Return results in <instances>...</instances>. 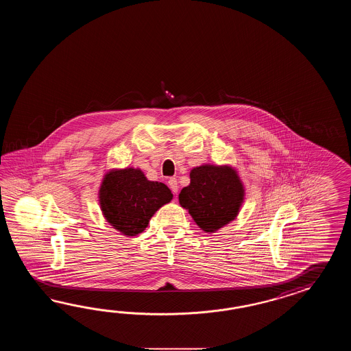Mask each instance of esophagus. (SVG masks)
<instances>
[{"instance_id":"esophagus-1","label":"esophagus","mask_w":351,"mask_h":351,"mask_svg":"<svg viewBox=\"0 0 351 351\" xmlns=\"http://www.w3.org/2000/svg\"><path fill=\"white\" fill-rule=\"evenodd\" d=\"M168 184H169V188L172 189V192L174 194L178 193V182H177V179L171 178L168 180Z\"/></svg>"}]
</instances>
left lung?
Returning a JSON list of instances; mask_svg holds the SVG:
<instances>
[{"label":"left lung","instance_id":"1","mask_svg":"<svg viewBox=\"0 0 351 351\" xmlns=\"http://www.w3.org/2000/svg\"><path fill=\"white\" fill-rule=\"evenodd\" d=\"M191 183L179 193V204L204 232L213 233L239 215L245 188L230 165H203L191 171Z\"/></svg>","mask_w":351,"mask_h":351}]
</instances>
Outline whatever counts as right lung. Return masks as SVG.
<instances>
[{
	"label": "right lung",
	"instance_id": "obj_1",
	"mask_svg": "<svg viewBox=\"0 0 351 351\" xmlns=\"http://www.w3.org/2000/svg\"><path fill=\"white\" fill-rule=\"evenodd\" d=\"M171 189L148 180L141 169L125 168L106 173L99 189L105 219L125 236L142 233L158 209L172 201Z\"/></svg>",
	"mask_w": 351,
	"mask_h": 351
}]
</instances>
